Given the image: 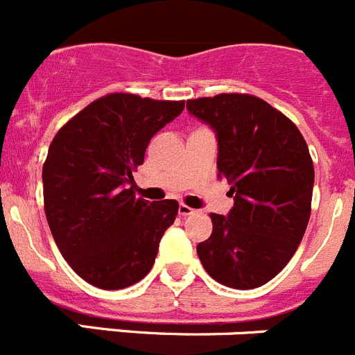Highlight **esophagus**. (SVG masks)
<instances>
[{
	"instance_id": "34e87169",
	"label": "esophagus",
	"mask_w": 355,
	"mask_h": 355,
	"mask_svg": "<svg viewBox=\"0 0 355 355\" xmlns=\"http://www.w3.org/2000/svg\"><path fill=\"white\" fill-rule=\"evenodd\" d=\"M178 213H180L181 216H190V214H195V213H197V211L191 209V207L187 206V204H181L180 209H178Z\"/></svg>"
}]
</instances>
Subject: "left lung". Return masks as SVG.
Listing matches in <instances>:
<instances>
[{
	"label": "left lung",
	"instance_id": "left-lung-1",
	"mask_svg": "<svg viewBox=\"0 0 355 355\" xmlns=\"http://www.w3.org/2000/svg\"><path fill=\"white\" fill-rule=\"evenodd\" d=\"M187 109L218 139V178L234 207L211 214L213 232L197 245L204 269L230 288L275 278L297 250L311 213L315 171L297 126L262 98L222 93L188 100Z\"/></svg>",
	"mask_w": 355,
	"mask_h": 355
}]
</instances>
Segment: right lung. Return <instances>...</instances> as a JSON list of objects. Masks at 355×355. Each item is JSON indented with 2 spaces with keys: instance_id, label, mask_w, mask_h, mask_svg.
Masks as SVG:
<instances>
[{
  "instance_id": "obj_1",
  "label": "right lung",
  "mask_w": 355,
  "mask_h": 355,
  "mask_svg": "<svg viewBox=\"0 0 355 355\" xmlns=\"http://www.w3.org/2000/svg\"><path fill=\"white\" fill-rule=\"evenodd\" d=\"M184 102L110 93L61 126L42 171L45 216L70 268L87 284L119 291L151 271L175 200L135 197L133 172L158 130Z\"/></svg>"
}]
</instances>
